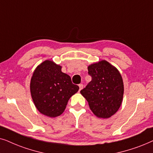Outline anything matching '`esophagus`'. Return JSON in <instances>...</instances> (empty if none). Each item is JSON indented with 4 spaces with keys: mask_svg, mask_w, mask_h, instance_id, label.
Returning a JSON list of instances; mask_svg holds the SVG:
<instances>
[{
    "mask_svg": "<svg viewBox=\"0 0 153 153\" xmlns=\"http://www.w3.org/2000/svg\"><path fill=\"white\" fill-rule=\"evenodd\" d=\"M79 87H80V89H79V91H80L81 89H82V88H83V85L80 84V85H79Z\"/></svg>",
    "mask_w": 153,
    "mask_h": 153,
    "instance_id": "34e87169",
    "label": "esophagus"
}]
</instances>
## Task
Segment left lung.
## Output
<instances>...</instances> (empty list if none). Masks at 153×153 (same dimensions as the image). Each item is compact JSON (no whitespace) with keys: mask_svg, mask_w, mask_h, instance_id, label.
Wrapping results in <instances>:
<instances>
[{"mask_svg":"<svg viewBox=\"0 0 153 153\" xmlns=\"http://www.w3.org/2000/svg\"><path fill=\"white\" fill-rule=\"evenodd\" d=\"M91 80L80 91L96 116L108 118L120 107L124 94L123 78L117 69L103 60L88 66Z\"/></svg>","mask_w":153,"mask_h":153,"instance_id":"1","label":"left lung"}]
</instances>
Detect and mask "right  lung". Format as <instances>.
<instances>
[{
    "mask_svg": "<svg viewBox=\"0 0 153 153\" xmlns=\"http://www.w3.org/2000/svg\"><path fill=\"white\" fill-rule=\"evenodd\" d=\"M30 94L36 107L43 115L55 117L63 113L69 99L78 91L71 77L62 67L45 61L34 71L30 80Z\"/></svg>",
    "mask_w": 153,
    "mask_h": 153,
    "instance_id": "right-lung-1",
    "label": "right lung"
}]
</instances>
